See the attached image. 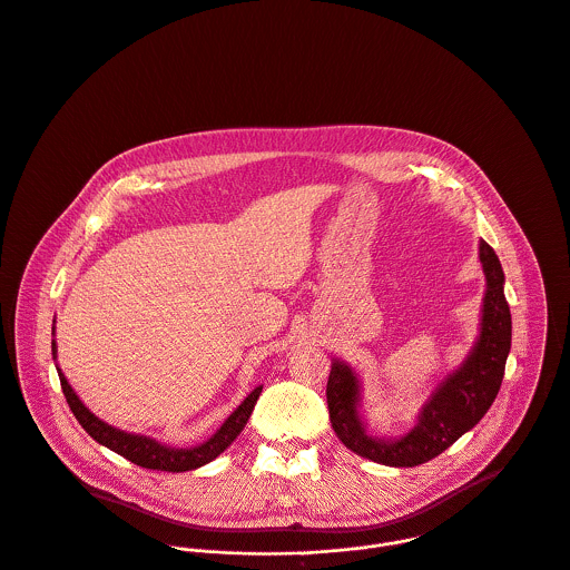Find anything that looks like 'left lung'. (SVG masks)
<instances>
[{
	"label": "left lung",
	"instance_id": "1",
	"mask_svg": "<svg viewBox=\"0 0 570 570\" xmlns=\"http://www.w3.org/2000/svg\"><path fill=\"white\" fill-rule=\"evenodd\" d=\"M480 263L487 278L480 336L458 370L431 391L415 426L397 438L367 431L361 415V379L345 361H334L327 380L330 420L341 442L356 455L384 466H417L471 431L493 404L511 352V309L504 296V272L498 254L480 240Z\"/></svg>",
	"mask_w": 570,
	"mask_h": 570
}]
</instances>
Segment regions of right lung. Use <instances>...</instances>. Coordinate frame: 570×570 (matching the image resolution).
Segmentation results:
<instances>
[{
  "label": "right lung",
  "instance_id": "add662e5",
  "mask_svg": "<svg viewBox=\"0 0 570 570\" xmlns=\"http://www.w3.org/2000/svg\"><path fill=\"white\" fill-rule=\"evenodd\" d=\"M52 336H55V327H52ZM52 361H57V343L55 341H52ZM57 374L61 380V389H63L70 411L75 413V417L79 420V424L86 429V433L92 440H97L99 444L108 446L110 451L124 455L126 460L135 462L137 466L153 469V471H168V473L191 471V469H198V466L212 462L214 458H218L243 431V426L247 424V420L254 411V404L263 391V386H256L229 413V417L216 429V433L212 438H207L205 442H200L196 446H170V444L159 442L157 438L141 435V433H128V431H121V429L104 422L79 400V395L68 384V380L61 374L59 367H57Z\"/></svg>",
  "mask_w": 570,
  "mask_h": 570
}]
</instances>
